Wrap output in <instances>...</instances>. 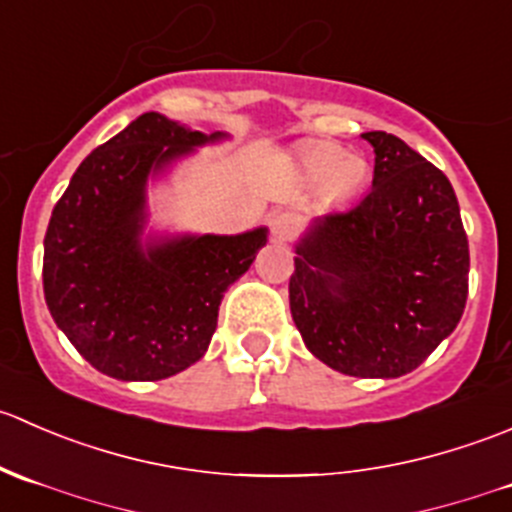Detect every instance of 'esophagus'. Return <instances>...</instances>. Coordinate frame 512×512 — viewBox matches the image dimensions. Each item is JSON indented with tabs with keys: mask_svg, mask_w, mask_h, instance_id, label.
I'll use <instances>...</instances> for the list:
<instances>
[{
	"mask_svg": "<svg viewBox=\"0 0 512 512\" xmlns=\"http://www.w3.org/2000/svg\"><path fill=\"white\" fill-rule=\"evenodd\" d=\"M270 232H272V240L277 242H289L297 232V218L289 213H275L270 218Z\"/></svg>",
	"mask_w": 512,
	"mask_h": 512,
	"instance_id": "1",
	"label": "esophagus"
}]
</instances>
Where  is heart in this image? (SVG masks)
<instances>
[{"instance_id":"1","label":"heart","mask_w":512,"mask_h":512,"mask_svg":"<svg viewBox=\"0 0 512 512\" xmlns=\"http://www.w3.org/2000/svg\"><path fill=\"white\" fill-rule=\"evenodd\" d=\"M299 170L309 183H319L327 203H349L371 178L366 158L347 153L337 143H312L299 156Z\"/></svg>"}]
</instances>
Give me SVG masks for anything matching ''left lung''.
Masks as SVG:
<instances>
[{
  "label": "left lung",
  "instance_id": "left-lung-1",
  "mask_svg": "<svg viewBox=\"0 0 512 512\" xmlns=\"http://www.w3.org/2000/svg\"><path fill=\"white\" fill-rule=\"evenodd\" d=\"M361 138L376 153L374 188L297 242L289 309L319 361L396 379L461 322L471 255L446 175L391 133Z\"/></svg>",
  "mask_w": 512,
  "mask_h": 512
}]
</instances>
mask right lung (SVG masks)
Masks as SVG:
<instances>
[{"instance_id":"right-lung-1","label":"right lung","mask_w":512,"mask_h":512,"mask_svg":"<svg viewBox=\"0 0 512 512\" xmlns=\"http://www.w3.org/2000/svg\"><path fill=\"white\" fill-rule=\"evenodd\" d=\"M225 133L151 111L76 168L44 237V297L56 327L101 374L158 381L208 352L225 289L250 270L265 227L143 242L148 175Z\"/></svg>"}]
</instances>
